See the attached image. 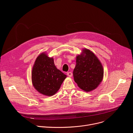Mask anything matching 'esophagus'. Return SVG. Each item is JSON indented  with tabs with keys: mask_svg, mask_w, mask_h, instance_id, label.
I'll list each match as a JSON object with an SVG mask.
<instances>
[{
	"mask_svg": "<svg viewBox=\"0 0 133 133\" xmlns=\"http://www.w3.org/2000/svg\"><path fill=\"white\" fill-rule=\"evenodd\" d=\"M67 76H69V77H71L72 76V72H70V71H69V72H68L67 73Z\"/></svg>",
	"mask_w": 133,
	"mask_h": 133,
	"instance_id": "34e87169",
	"label": "esophagus"
}]
</instances>
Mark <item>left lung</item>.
Masks as SVG:
<instances>
[{"instance_id": "obj_1", "label": "left lung", "mask_w": 133, "mask_h": 133, "mask_svg": "<svg viewBox=\"0 0 133 133\" xmlns=\"http://www.w3.org/2000/svg\"><path fill=\"white\" fill-rule=\"evenodd\" d=\"M103 68L93 52L85 49L83 54L76 57V65L73 71L75 82L82 89L89 91L95 89L103 77Z\"/></svg>"}]
</instances>
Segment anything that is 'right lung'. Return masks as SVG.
<instances>
[{
    "mask_svg": "<svg viewBox=\"0 0 133 133\" xmlns=\"http://www.w3.org/2000/svg\"><path fill=\"white\" fill-rule=\"evenodd\" d=\"M67 76L57 69L52 58L44 53L37 58L31 73L32 84L36 90L47 96L57 91Z\"/></svg>",
    "mask_w": 133,
    "mask_h": 133,
    "instance_id": "right-lung-1",
    "label": "right lung"
}]
</instances>
